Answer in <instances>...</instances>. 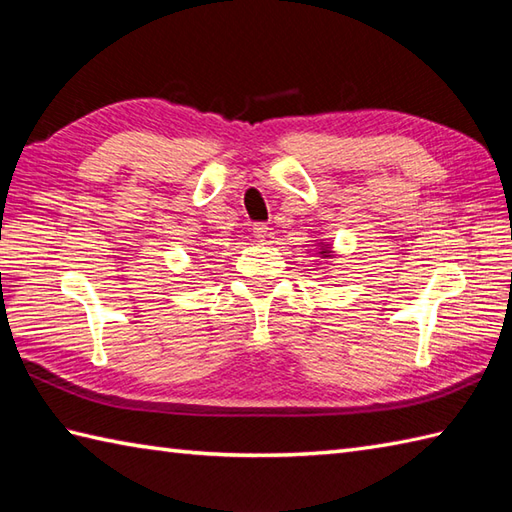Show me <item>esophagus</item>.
Returning a JSON list of instances; mask_svg holds the SVG:
<instances>
[{
  "mask_svg": "<svg viewBox=\"0 0 512 512\" xmlns=\"http://www.w3.org/2000/svg\"><path fill=\"white\" fill-rule=\"evenodd\" d=\"M268 231H270V228H268L264 222H257V224H253V235H255L257 239H266Z\"/></svg>",
  "mask_w": 512,
  "mask_h": 512,
  "instance_id": "esophagus-1",
  "label": "esophagus"
}]
</instances>
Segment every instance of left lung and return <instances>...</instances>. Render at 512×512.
<instances>
[{
  "mask_svg": "<svg viewBox=\"0 0 512 512\" xmlns=\"http://www.w3.org/2000/svg\"><path fill=\"white\" fill-rule=\"evenodd\" d=\"M321 253H328V250H321ZM330 257V255H328Z\"/></svg>",
  "mask_w": 512,
  "mask_h": 512,
  "instance_id": "left-lung-1",
  "label": "left lung"
}]
</instances>
